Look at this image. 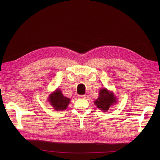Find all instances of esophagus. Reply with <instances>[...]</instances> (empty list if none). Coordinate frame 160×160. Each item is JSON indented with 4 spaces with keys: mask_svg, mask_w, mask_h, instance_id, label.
<instances>
[{
    "mask_svg": "<svg viewBox=\"0 0 160 160\" xmlns=\"http://www.w3.org/2000/svg\"><path fill=\"white\" fill-rule=\"evenodd\" d=\"M78 97L79 98H86V95H78Z\"/></svg>",
    "mask_w": 160,
    "mask_h": 160,
    "instance_id": "esophagus-1",
    "label": "esophagus"
}]
</instances>
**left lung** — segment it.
Masks as SVG:
<instances>
[{"mask_svg":"<svg viewBox=\"0 0 160 160\" xmlns=\"http://www.w3.org/2000/svg\"><path fill=\"white\" fill-rule=\"evenodd\" d=\"M117 102L115 96L112 91H109L106 88L100 89L99 97L95 101V104L103 112H108L109 108Z\"/></svg>","mask_w":160,"mask_h":160,"instance_id":"1","label":"left lung"}]
</instances>
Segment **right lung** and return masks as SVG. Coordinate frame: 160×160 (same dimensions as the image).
I'll use <instances>...</instances> for the list:
<instances>
[{
    "label": "right lung",
    "mask_w": 160,
    "mask_h": 160,
    "mask_svg": "<svg viewBox=\"0 0 160 160\" xmlns=\"http://www.w3.org/2000/svg\"><path fill=\"white\" fill-rule=\"evenodd\" d=\"M48 101L57 111L64 110L70 102V98L64 97L60 89H56L48 97Z\"/></svg>",
    "instance_id": "obj_1"
}]
</instances>
